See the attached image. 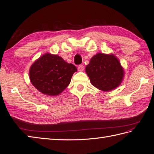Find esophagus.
Wrapping results in <instances>:
<instances>
[{"label": "esophagus", "mask_w": 154, "mask_h": 154, "mask_svg": "<svg viewBox=\"0 0 154 154\" xmlns=\"http://www.w3.org/2000/svg\"><path fill=\"white\" fill-rule=\"evenodd\" d=\"M78 71H83L84 70V69H85V67H84L83 65H79L78 66Z\"/></svg>", "instance_id": "obj_1"}]
</instances>
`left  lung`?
<instances>
[{"mask_svg":"<svg viewBox=\"0 0 154 154\" xmlns=\"http://www.w3.org/2000/svg\"><path fill=\"white\" fill-rule=\"evenodd\" d=\"M86 73L92 85L103 91H109L120 85L124 72L119 60L113 55L98 53L86 66Z\"/></svg>","mask_w":154,"mask_h":154,"instance_id":"obj_1","label":"left lung"}]
</instances>
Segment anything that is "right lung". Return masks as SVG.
<instances>
[{
	"mask_svg": "<svg viewBox=\"0 0 154 154\" xmlns=\"http://www.w3.org/2000/svg\"><path fill=\"white\" fill-rule=\"evenodd\" d=\"M77 71L74 65L65 62L61 57L46 53L31 65L30 80L40 92L55 96L69 85Z\"/></svg>",
	"mask_w": 154,
	"mask_h": 154,
	"instance_id": "add662e5",
	"label": "right lung"
}]
</instances>
